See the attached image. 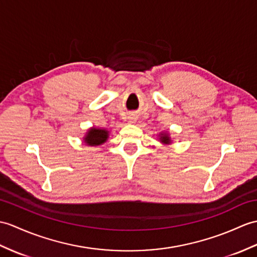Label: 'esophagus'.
<instances>
[{
    "instance_id": "obj_1",
    "label": "esophagus",
    "mask_w": 257,
    "mask_h": 257,
    "mask_svg": "<svg viewBox=\"0 0 257 257\" xmlns=\"http://www.w3.org/2000/svg\"><path fill=\"white\" fill-rule=\"evenodd\" d=\"M137 120V118L135 117V116H131L130 118H129V122H135Z\"/></svg>"
}]
</instances>
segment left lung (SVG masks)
<instances>
[{
  "instance_id": "obj_1",
  "label": "left lung",
  "mask_w": 257,
  "mask_h": 257,
  "mask_svg": "<svg viewBox=\"0 0 257 257\" xmlns=\"http://www.w3.org/2000/svg\"><path fill=\"white\" fill-rule=\"evenodd\" d=\"M160 138H159V140L163 143V145H170V143L172 142V140H171V138H170V136H169V134H166V133H163V134H160Z\"/></svg>"
}]
</instances>
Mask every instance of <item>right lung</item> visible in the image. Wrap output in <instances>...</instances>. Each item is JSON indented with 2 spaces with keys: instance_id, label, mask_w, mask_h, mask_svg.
I'll use <instances>...</instances> for the list:
<instances>
[{
  "instance_id": "obj_1",
  "label": "right lung",
  "mask_w": 257,
  "mask_h": 257,
  "mask_svg": "<svg viewBox=\"0 0 257 257\" xmlns=\"http://www.w3.org/2000/svg\"><path fill=\"white\" fill-rule=\"evenodd\" d=\"M108 136V130L93 127L91 129H88L83 140H84V142L88 146H100L107 141Z\"/></svg>"
}]
</instances>
